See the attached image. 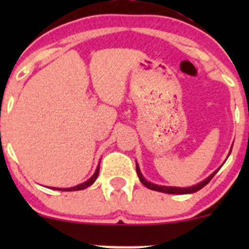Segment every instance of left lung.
Instances as JSON below:
<instances>
[{
	"label": "left lung",
	"mask_w": 249,
	"mask_h": 249,
	"mask_svg": "<svg viewBox=\"0 0 249 249\" xmlns=\"http://www.w3.org/2000/svg\"><path fill=\"white\" fill-rule=\"evenodd\" d=\"M231 149H232V147L230 148L229 155H230V153H231ZM229 155H228V157H229ZM219 169H220V167H219ZM219 169L215 170V171L213 172L212 175L208 176V177L206 178V179H203L202 182L197 183V184L193 185V187H187V188H180V187H167V185H159V184H154V183H152V182H148V180L145 179L144 177H143L142 172H141V170H140L139 164H137V162H136V172H137V175H139V178H140L141 183H142L143 185H145V187L149 188V189L155 190V192L165 193V194H177V195L193 194V193H196L197 190L202 189V188L205 187L206 184H208V183H210V180L212 179L213 176H214L215 173H217L218 171H219Z\"/></svg>",
	"instance_id": "left-lung-1"
}]
</instances>
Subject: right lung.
Returning a JSON list of instances; mask_svg holds the SVG:
<instances>
[{
    "label": "right lung",
    "instance_id": "obj_1",
    "mask_svg": "<svg viewBox=\"0 0 249 249\" xmlns=\"http://www.w3.org/2000/svg\"><path fill=\"white\" fill-rule=\"evenodd\" d=\"M99 172H100V164L97 165L96 171L94 172V175H92L91 177L87 180V182L80 183V184H78V185H76V187H72V188H52V189L62 190V192H74V190H83V189H85V188L90 187L91 184H94V182L96 180L97 176H99Z\"/></svg>",
    "mask_w": 249,
    "mask_h": 249
}]
</instances>
